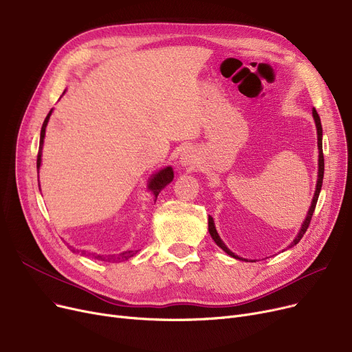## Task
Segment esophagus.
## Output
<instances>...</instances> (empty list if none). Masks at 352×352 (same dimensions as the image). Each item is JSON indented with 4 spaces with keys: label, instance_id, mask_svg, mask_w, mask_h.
<instances>
[{
    "label": "esophagus",
    "instance_id": "34e87169",
    "mask_svg": "<svg viewBox=\"0 0 352 352\" xmlns=\"http://www.w3.org/2000/svg\"><path fill=\"white\" fill-rule=\"evenodd\" d=\"M198 161H199V158L197 155V151L194 150V148H191V146L186 148V150L181 153L179 164L182 166H187V168H194V166L198 164Z\"/></svg>",
    "mask_w": 352,
    "mask_h": 352
}]
</instances>
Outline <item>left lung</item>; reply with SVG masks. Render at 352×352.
Instances as JSON below:
<instances>
[{"instance_id":"left-lung-1","label":"left lung","mask_w":352,"mask_h":352,"mask_svg":"<svg viewBox=\"0 0 352 352\" xmlns=\"http://www.w3.org/2000/svg\"><path fill=\"white\" fill-rule=\"evenodd\" d=\"M312 117H314V121H316V125H317V135H318V150H320V155H318V179H317V188H316V194H314V198H312V202H311V207L308 210V214H307V218L301 226V230L298 232V235L295 236L294 243H291L289 247H294L300 243V239L304 236L305 231L308 230L309 227V223H311V218H312V214H314V210H316V206H317V201H318V197H320V191H321V187H322V178H324V154H322V125H321V120H320V116L317 113V109L314 108L312 109ZM208 231L212 236V239L215 241V244L223 248L228 255H231L232 258H236V260H243V258H239L238 255H235L232 251H230L227 248V245L223 243V239L219 238L217 230H215V226H214V219L211 215H208ZM247 261V260H244Z\"/></svg>"}]
</instances>
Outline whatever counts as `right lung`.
Listing matches in <instances>:
<instances>
[{"label":"right lung","mask_w":352,"mask_h":352,"mask_svg":"<svg viewBox=\"0 0 352 352\" xmlns=\"http://www.w3.org/2000/svg\"><path fill=\"white\" fill-rule=\"evenodd\" d=\"M51 113H52V109L48 113L47 118L44 120V124H43V128H41L40 150H38V155H36V170H38L40 165H41V153H43V144H44V137H45V126L48 124ZM173 178H174L173 168H171V166H165V168L160 170L157 174L153 175L150 182H148V190H150L154 194V197L157 198L158 194L161 192V190L165 186H168V184L173 181ZM135 254H137V251H124L120 255H108L107 258L104 255H96V258H97V260H101V261H105V260H108V261H124V260H128V258L134 256Z\"/></svg>","instance_id":"1"}]
</instances>
